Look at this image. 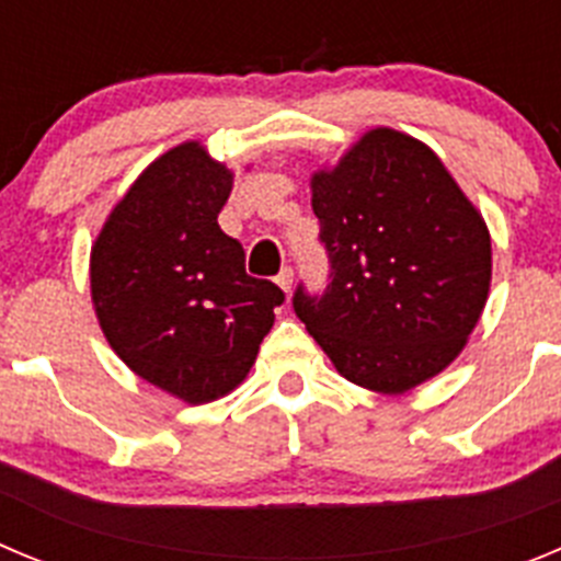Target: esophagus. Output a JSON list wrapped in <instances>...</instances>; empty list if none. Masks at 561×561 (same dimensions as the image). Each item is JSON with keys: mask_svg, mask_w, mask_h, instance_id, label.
Returning a JSON list of instances; mask_svg holds the SVG:
<instances>
[{"mask_svg": "<svg viewBox=\"0 0 561 561\" xmlns=\"http://www.w3.org/2000/svg\"><path fill=\"white\" fill-rule=\"evenodd\" d=\"M276 285H279L285 293H290V287H293V271H290V268H282L279 276H276Z\"/></svg>", "mask_w": 561, "mask_h": 561, "instance_id": "esophagus-1", "label": "esophagus"}]
</instances>
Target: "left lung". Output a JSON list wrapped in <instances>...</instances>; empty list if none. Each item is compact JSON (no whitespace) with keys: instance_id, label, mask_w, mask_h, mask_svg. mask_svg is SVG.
I'll return each mask as SVG.
<instances>
[{"instance_id":"8db88e82","label":"left lung","mask_w":561,"mask_h":561,"mask_svg":"<svg viewBox=\"0 0 561 561\" xmlns=\"http://www.w3.org/2000/svg\"><path fill=\"white\" fill-rule=\"evenodd\" d=\"M332 262L327 293L293 307L337 375L405 393L442 375L492 285V237L444 161L413 136L371 128L310 175Z\"/></svg>"}]
</instances>
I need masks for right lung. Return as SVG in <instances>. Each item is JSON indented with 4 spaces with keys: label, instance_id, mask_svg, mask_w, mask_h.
Listing matches in <instances>:
<instances>
[{
    "label": "right lung",
    "instance_id": "add662e5",
    "mask_svg": "<svg viewBox=\"0 0 561 561\" xmlns=\"http://www.w3.org/2000/svg\"><path fill=\"white\" fill-rule=\"evenodd\" d=\"M234 173L198 142L153 159L105 218L89 256L92 305L119 360L186 405L249 377L285 293L245 274L218 215Z\"/></svg>",
    "mask_w": 561,
    "mask_h": 561
}]
</instances>
